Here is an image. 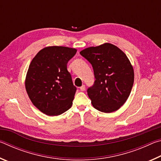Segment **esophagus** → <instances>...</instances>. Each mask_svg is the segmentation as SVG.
I'll return each instance as SVG.
<instances>
[{"instance_id": "34e87169", "label": "esophagus", "mask_w": 161, "mask_h": 161, "mask_svg": "<svg viewBox=\"0 0 161 161\" xmlns=\"http://www.w3.org/2000/svg\"><path fill=\"white\" fill-rule=\"evenodd\" d=\"M80 90L82 91V92L85 90V85H84V84H83V85H81L80 86Z\"/></svg>"}]
</instances>
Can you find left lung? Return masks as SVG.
I'll list each match as a JSON object with an SVG mask.
<instances>
[{
    "label": "left lung",
    "mask_w": 161,
    "mask_h": 161,
    "mask_svg": "<svg viewBox=\"0 0 161 161\" xmlns=\"http://www.w3.org/2000/svg\"><path fill=\"white\" fill-rule=\"evenodd\" d=\"M80 53L91 63L96 79L87 89L92 106L104 113L117 111L126 102L134 81L133 68L126 54L110 43Z\"/></svg>",
    "instance_id": "1"
}]
</instances>
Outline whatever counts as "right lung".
<instances>
[{"label":"right lung","mask_w":161,"mask_h":161,"mask_svg":"<svg viewBox=\"0 0 161 161\" xmlns=\"http://www.w3.org/2000/svg\"><path fill=\"white\" fill-rule=\"evenodd\" d=\"M75 48L51 46L39 51L30 64L25 89L35 107L48 116H58L71 108L77 88L67 64Z\"/></svg>","instance_id":"obj_1"}]
</instances>
